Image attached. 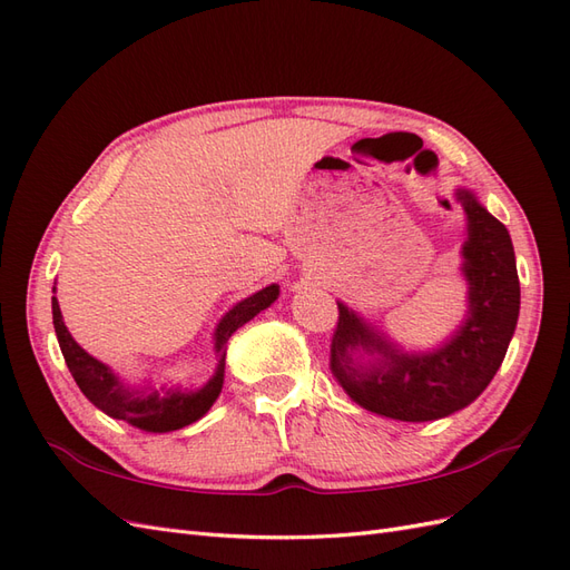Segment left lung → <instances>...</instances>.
Returning a JSON list of instances; mask_svg holds the SVG:
<instances>
[{
	"instance_id": "8db88e82",
	"label": "left lung",
	"mask_w": 570,
	"mask_h": 570,
	"mask_svg": "<svg viewBox=\"0 0 570 570\" xmlns=\"http://www.w3.org/2000/svg\"><path fill=\"white\" fill-rule=\"evenodd\" d=\"M465 214L461 275L465 314L433 350H404L381 325L337 302L331 368L361 409L406 423L446 419L475 402L502 366L521 312L515 254L504 223L456 187Z\"/></svg>"
}]
</instances>
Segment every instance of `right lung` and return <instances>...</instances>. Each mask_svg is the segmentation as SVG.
Returning <instances> with one entry per match:
<instances>
[{"label": "right lung", "mask_w": 570, "mask_h": 570, "mask_svg": "<svg viewBox=\"0 0 570 570\" xmlns=\"http://www.w3.org/2000/svg\"><path fill=\"white\" fill-rule=\"evenodd\" d=\"M57 292V287H55ZM281 295V285H266L264 289L254 292V295L237 302L233 308L220 316L214 327V352H216V368L214 375L204 385L187 390L161 383L159 387L145 383H130L120 377L105 361L95 358L85 352L80 344L68 333L63 323L59 299L51 297V318H55V331L61 354L66 358V366L71 371L73 381L82 390V394L107 416L124 421L145 433H170V430H180L189 423L199 421L206 411L214 406L218 394L223 390V377H226V352L228 340L237 327L249 323L256 314H262Z\"/></svg>", "instance_id": "1"}]
</instances>
